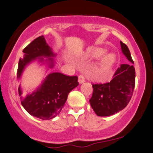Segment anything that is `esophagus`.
Wrapping results in <instances>:
<instances>
[{"label":"esophagus","instance_id":"esophagus-1","mask_svg":"<svg viewBox=\"0 0 153 153\" xmlns=\"http://www.w3.org/2000/svg\"><path fill=\"white\" fill-rule=\"evenodd\" d=\"M78 82L79 83H82V82H85V78H84V76L82 75H80L78 76Z\"/></svg>","mask_w":153,"mask_h":153}]
</instances>
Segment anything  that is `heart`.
<instances>
[{"instance_id":"obj_1","label":"heart","mask_w":153,"mask_h":153,"mask_svg":"<svg viewBox=\"0 0 153 153\" xmlns=\"http://www.w3.org/2000/svg\"><path fill=\"white\" fill-rule=\"evenodd\" d=\"M106 53L104 49L99 47H90L86 52V56L91 58H99ZM116 57L114 54L109 53L103 56L99 63L96 70V75L99 77H103L106 75L111 70L115 63Z\"/></svg>"}]
</instances>
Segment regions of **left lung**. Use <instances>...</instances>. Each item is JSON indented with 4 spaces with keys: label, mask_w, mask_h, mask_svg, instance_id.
Instances as JSON below:
<instances>
[{
    "label": "left lung",
    "mask_w": 153,
    "mask_h": 153,
    "mask_svg": "<svg viewBox=\"0 0 153 153\" xmlns=\"http://www.w3.org/2000/svg\"><path fill=\"white\" fill-rule=\"evenodd\" d=\"M122 53L134 64L129 48L120 42ZM135 85V69L133 65H121L109 82L93 84L92 97L89 100L95 113L107 117L118 113L127 106L132 96Z\"/></svg>",
    "instance_id": "8db88e82"
}]
</instances>
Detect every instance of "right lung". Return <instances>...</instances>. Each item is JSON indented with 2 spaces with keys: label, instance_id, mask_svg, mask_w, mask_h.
Returning <instances> with one entry per match:
<instances>
[{
  "label": "right lung",
  "instance_id": "1",
  "mask_svg": "<svg viewBox=\"0 0 153 153\" xmlns=\"http://www.w3.org/2000/svg\"><path fill=\"white\" fill-rule=\"evenodd\" d=\"M24 55L19 62L17 78L20 80L26 66L35 59L46 63L49 68L54 65V57L56 54L47 45L45 36L35 39L23 50ZM47 58L46 60L43 59ZM78 77L68 76L60 73H52L47 75L43 82L31 94L22 97L23 90L19 86L22 105L26 111L36 118L49 120L60 113L65 103L69 93L78 85Z\"/></svg>",
  "mask_w": 153,
  "mask_h": 153
}]
</instances>
